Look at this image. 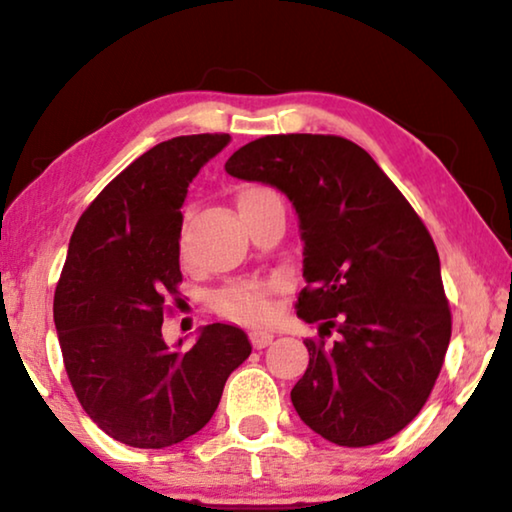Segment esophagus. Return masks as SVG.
Here are the masks:
<instances>
[{
    "label": "esophagus",
    "instance_id": "34e87169",
    "mask_svg": "<svg viewBox=\"0 0 512 512\" xmlns=\"http://www.w3.org/2000/svg\"><path fill=\"white\" fill-rule=\"evenodd\" d=\"M250 342H253L255 349H264V347H269L271 342H273V333L271 331L255 329V331H250Z\"/></svg>",
    "mask_w": 512,
    "mask_h": 512
}]
</instances>
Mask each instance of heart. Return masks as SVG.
Here are the masks:
<instances>
[{
  "label": "heart",
  "instance_id": "1",
  "mask_svg": "<svg viewBox=\"0 0 512 512\" xmlns=\"http://www.w3.org/2000/svg\"><path fill=\"white\" fill-rule=\"evenodd\" d=\"M264 195H273V190L264 186L243 190L239 197V207L246 202L259 200ZM273 294H276V285L269 280H241L218 289L211 303L218 315L227 319H236V322H264L273 312Z\"/></svg>",
  "mask_w": 512,
  "mask_h": 512
}]
</instances>
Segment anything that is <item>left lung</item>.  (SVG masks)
Returning a JSON list of instances; mask_svg holds the SVG:
<instances>
[{
  "mask_svg": "<svg viewBox=\"0 0 512 512\" xmlns=\"http://www.w3.org/2000/svg\"><path fill=\"white\" fill-rule=\"evenodd\" d=\"M225 170L271 183L299 213L308 285L294 308L322 335L305 338L310 363L292 388L301 421L347 448L391 439L430 398L451 342L423 220L368 151L338 135L259 137Z\"/></svg>",
  "mask_w": 512,
  "mask_h": 512,
  "instance_id": "8db88e82",
  "label": "left lung"
}]
</instances>
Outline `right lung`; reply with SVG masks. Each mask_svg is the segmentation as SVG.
<instances>
[{
	"mask_svg": "<svg viewBox=\"0 0 512 512\" xmlns=\"http://www.w3.org/2000/svg\"><path fill=\"white\" fill-rule=\"evenodd\" d=\"M227 133L156 144L105 186L75 225L55 289V326L75 395L105 434L165 448L211 421L225 381L250 356L248 335L204 326L188 352L163 340L179 303L181 204Z\"/></svg>",
	"mask_w": 512,
	"mask_h": 512,
	"instance_id": "right-lung-1",
	"label": "right lung"
}]
</instances>
